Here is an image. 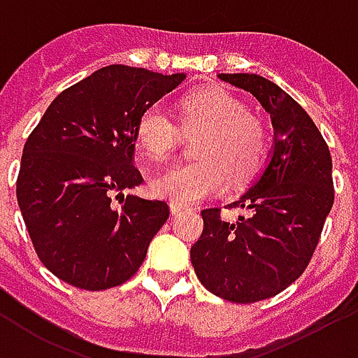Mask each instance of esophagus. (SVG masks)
<instances>
[{"label":"esophagus","instance_id":"1","mask_svg":"<svg viewBox=\"0 0 358 358\" xmlns=\"http://www.w3.org/2000/svg\"><path fill=\"white\" fill-rule=\"evenodd\" d=\"M182 210H184V206L176 205V203H171V213L172 214H178V213H182Z\"/></svg>","mask_w":358,"mask_h":358}]
</instances>
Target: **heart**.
Masks as SVG:
<instances>
[{
	"mask_svg": "<svg viewBox=\"0 0 358 358\" xmlns=\"http://www.w3.org/2000/svg\"><path fill=\"white\" fill-rule=\"evenodd\" d=\"M178 125L161 108L152 106L140 115L134 136L140 152L152 163H166L178 150L182 134H199L197 163L176 166L153 180L157 197L192 205L218 195L230 174L237 184L252 180L266 163L269 134L260 119L248 113L243 100L220 87H203L178 102Z\"/></svg>",
	"mask_w": 358,
	"mask_h": 358,
	"instance_id": "heart-1",
	"label": "heart"
}]
</instances>
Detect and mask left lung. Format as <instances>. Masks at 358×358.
Segmentation results:
<instances>
[{
  "label": "left lung",
  "mask_w": 358,
  "mask_h": 358,
  "mask_svg": "<svg viewBox=\"0 0 358 358\" xmlns=\"http://www.w3.org/2000/svg\"><path fill=\"white\" fill-rule=\"evenodd\" d=\"M222 81L258 98L273 123L269 163L229 208L248 216L227 222L222 208H205L192 264L203 287L227 301L254 303L298 279L319 245L334 205L332 157L322 134L290 94L256 73H220Z\"/></svg>",
  "instance_id": "obj_1"
}]
</instances>
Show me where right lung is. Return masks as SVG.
Returning <instances> with one entry per match:
<instances>
[{"label": "right lung", "instance_id": "right-lung-1", "mask_svg": "<svg viewBox=\"0 0 358 358\" xmlns=\"http://www.w3.org/2000/svg\"><path fill=\"white\" fill-rule=\"evenodd\" d=\"M184 79L106 66L60 92L30 132L17 178L18 206L39 260L60 280L106 290L142 266L171 210L165 201L123 193L144 182L132 165L134 129Z\"/></svg>", "mask_w": 358, "mask_h": 358}]
</instances>
